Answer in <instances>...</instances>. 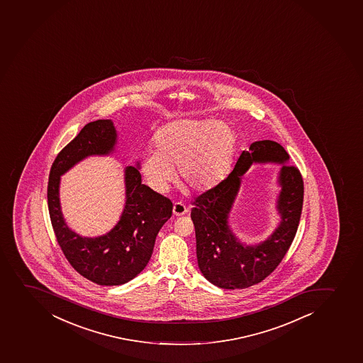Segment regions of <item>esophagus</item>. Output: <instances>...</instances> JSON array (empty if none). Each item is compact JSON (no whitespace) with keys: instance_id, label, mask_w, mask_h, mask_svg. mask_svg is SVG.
Returning a JSON list of instances; mask_svg holds the SVG:
<instances>
[{"instance_id":"1","label":"esophagus","mask_w":363,"mask_h":363,"mask_svg":"<svg viewBox=\"0 0 363 363\" xmlns=\"http://www.w3.org/2000/svg\"><path fill=\"white\" fill-rule=\"evenodd\" d=\"M187 212L188 208L184 205V203H182V202H176L174 207H172V213L175 214L176 217L184 216Z\"/></svg>"}]
</instances>
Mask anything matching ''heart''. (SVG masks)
I'll use <instances>...</instances> for the list:
<instances>
[{"label": "heart", "instance_id": "heart-1", "mask_svg": "<svg viewBox=\"0 0 363 363\" xmlns=\"http://www.w3.org/2000/svg\"><path fill=\"white\" fill-rule=\"evenodd\" d=\"M155 151L143 158L140 172L150 188L165 193L177 167L179 179L194 191L216 187L231 168L235 135L226 123L181 119L167 123L153 138Z\"/></svg>", "mask_w": 363, "mask_h": 363}]
</instances>
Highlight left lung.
Returning a JSON list of instances; mask_svg holds the SVG:
<instances>
[{
	"mask_svg": "<svg viewBox=\"0 0 363 363\" xmlns=\"http://www.w3.org/2000/svg\"><path fill=\"white\" fill-rule=\"evenodd\" d=\"M287 151L273 140L251 144L240 153L235 168L216 187L193 201L191 220L196 237V257L202 275L224 289H243L264 280L277 269L296 237L303 211V181L299 169L288 164ZM254 162L281 164L277 210L281 224L256 246L242 244L230 231L228 216L240 187V179Z\"/></svg>",
	"mask_w": 363,
	"mask_h": 363,
	"instance_id": "1",
	"label": "left lung"
}]
</instances>
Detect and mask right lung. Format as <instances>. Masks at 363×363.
I'll use <instances>...</instances> for the list:
<instances>
[{
  "mask_svg": "<svg viewBox=\"0 0 363 363\" xmlns=\"http://www.w3.org/2000/svg\"><path fill=\"white\" fill-rule=\"evenodd\" d=\"M116 144L112 120L86 123L57 155L48 186L51 224L64 256L77 273L101 286L126 284L145 268L157 233L172 213L168 198L142 184L137 163L125 168L126 202L120 220L108 233L89 238L67 228L60 210V176L84 158L112 153Z\"/></svg>",
  "mask_w": 363,
  "mask_h": 363,
  "instance_id": "obj_1",
  "label": "right lung"
}]
</instances>
